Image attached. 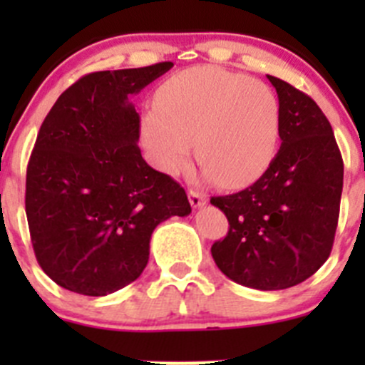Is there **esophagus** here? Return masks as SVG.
<instances>
[{"instance_id": "esophagus-1", "label": "esophagus", "mask_w": 365, "mask_h": 365, "mask_svg": "<svg viewBox=\"0 0 365 365\" xmlns=\"http://www.w3.org/2000/svg\"><path fill=\"white\" fill-rule=\"evenodd\" d=\"M189 201L192 208H201V206L206 205V196L201 192H196V190H189Z\"/></svg>"}]
</instances>
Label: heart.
Instances as JSON below:
<instances>
[{
  "label": "heart",
  "instance_id": "obj_1",
  "mask_svg": "<svg viewBox=\"0 0 365 365\" xmlns=\"http://www.w3.org/2000/svg\"><path fill=\"white\" fill-rule=\"evenodd\" d=\"M279 134L281 106L274 91L213 65L173 73L141 120L143 145L160 171H182L194 141L205 178L230 189L249 185L267 171Z\"/></svg>",
  "mask_w": 365,
  "mask_h": 365
}]
</instances>
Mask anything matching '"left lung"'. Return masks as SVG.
I'll return each mask as SVG.
<instances>
[{
    "instance_id": "obj_1",
    "label": "left lung",
    "mask_w": 365,
    "mask_h": 365,
    "mask_svg": "<svg viewBox=\"0 0 365 365\" xmlns=\"http://www.w3.org/2000/svg\"><path fill=\"white\" fill-rule=\"evenodd\" d=\"M267 77L281 106V148L251 187L210 203L230 220L227 237L212 245L219 270L242 286L274 292L300 284L329 259L344 165L318 104Z\"/></svg>"
}]
</instances>
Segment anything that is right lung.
Returning a JSON list of instances; mask_svg holds the SVG:
<instances>
[{
	"label": "right lung",
	"mask_w": 365,
	"mask_h": 365,
	"mask_svg": "<svg viewBox=\"0 0 365 365\" xmlns=\"http://www.w3.org/2000/svg\"><path fill=\"white\" fill-rule=\"evenodd\" d=\"M171 61L81 77L54 102L26 173V215L42 270L61 288L106 297L134 282L152 233L192 212L171 176L146 164L130 102Z\"/></svg>",
	"instance_id": "1"
}]
</instances>
